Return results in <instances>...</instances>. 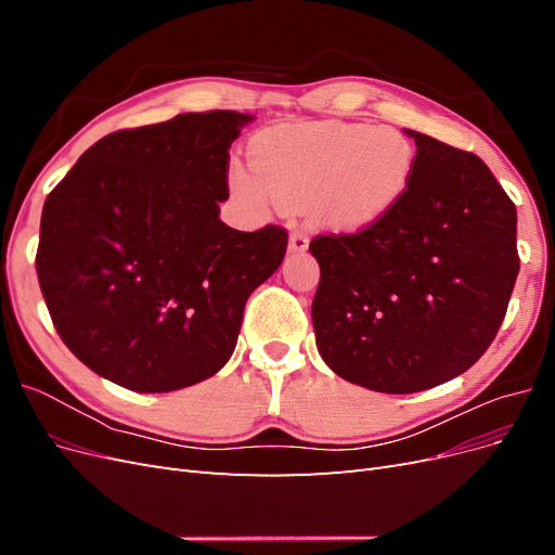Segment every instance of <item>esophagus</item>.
Returning <instances> with one entry per match:
<instances>
[{
	"label": "esophagus",
	"instance_id": "obj_1",
	"mask_svg": "<svg viewBox=\"0 0 555 555\" xmlns=\"http://www.w3.org/2000/svg\"><path fill=\"white\" fill-rule=\"evenodd\" d=\"M308 245H310V236L306 229H294L289 233V249L292 251H306Z\"/></svg>",
	"mask_w": 555,
	"mask_h": 555
}]
</instances>
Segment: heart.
Returning <instances> with one entry per match:
<instances>
[{"label": "heart", "instance_id": "obj_1", "mask_svg": "<svg viewBox=\"0 0 555 555\" xmlns=\"http://www.w3.org/2000/svg\"><path fill=\"white\" fill-rule=\"evenodd\" d=\"M414 145L396 127L282 125L251 147L255 169L233 166L231 188L251 201L310 210L333 227L377 222L408 192Z\"/></svg>", "mask_w": 555, "mask_h": 555}]
</instances>
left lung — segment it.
<instances>
[{
  "label": "left lung",
  "instance_id": "left-lung-1",
  "mask_svg": "<svg viewBox=\"0 0 555 555\" xmlns=\"http://www.w3.org/2000/svg\"><path fill=\"white\" fill-rule=\"evenodd\" d=\"M398 204L354 233H319L312 324L335 375L416 393L475 365L518 275L516 206L477 155L426 133Z\"/></svg>",
  "mask_w": 555,
  "mask_h": 555
}]
</instances>
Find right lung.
Here are the masks:
<instances>
[{
	"label": "right lung",
	"mask_w": 555,
	"mask_h": 555,
	"mask_svg": "<svg viewBox=\"0 0 555 555\" xmlns=\"http://www.w3.org/2000/svg\"><path fill=\"white\" fill-rule=\"evenodd\" d=\"M251 115L182 113L113 131L48 194L37 275L62 343L129 391L169 393L233 354L247 296L289 233L220 220L229 147Z\"/></svg>",
	"instance_id": "add662e5"
}]
</instances>
